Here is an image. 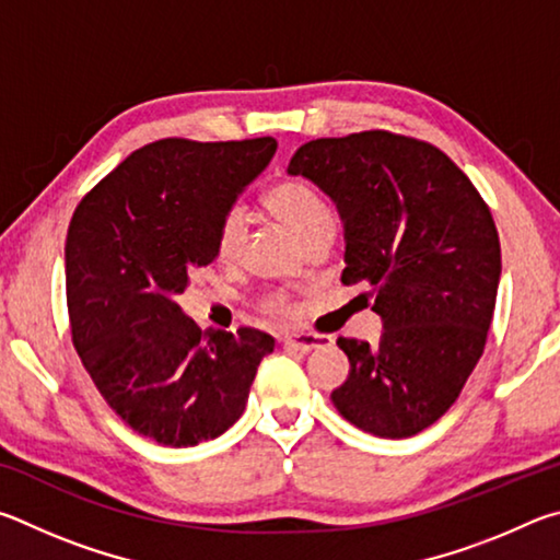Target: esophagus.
<instances>
[{
  "mask_svg": "<svg viewBox=\"0 0 560 560\" xmlns=\"http://www.w3.org/2000/svg\"><path fill=\"white\" fill-rule=\"evenodd\" d=\"M285 345L295 347V349H300V351H312V349H319V347L331 345V337H325V335H310V331H300V335H288V337H285Z\"/></svg>",
  "mask_w": 560,
  "mask_h": 560,
  "instance_id": "esophagus-1",
  "label": "esophagus"
}]
</instances>
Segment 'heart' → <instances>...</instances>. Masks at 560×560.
<instances>
[{
  "mask_svg": "<svg viewBox=\"0 0 560 560\" xmlns=\"http://www.w3.org/2000/svg\"><path fill=\"white\" fill-rule=\"evenodd\" d=\"M265 209H268L275 219L282 221L288 229L298 235V238L310 245L325 235H335V213H331L329 203L325 201L315 186H310L302 179H282L272 184L262 196ZM245 231H248V219L241 206H231L229 211L221 215L219 233H215V250L219 258L233 260L241 253ZM262 310L282 315L290 312V300L282 292H270L262 298Z\"/></svg>",
  "mask_w": 560,
  "mask_h": 560,
  "instance_id": "b5f03b06",
  "label": "heart"
}]
</instances>
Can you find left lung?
Returning a JSON list of instances; mask_svg holds the SVG:
<instances>
[{
	"label": "left lung",
	"mask_w": 560,
	"mask_h": 560,
	"mask_svg": "<svg viewBox=\"0 0 560 560\" xmlns=\"http://www.w3.org/2000/svg\"><path fill=\"white\" fill-rule=\"evenodd\" d=\"M290 174L345 221V285H369L378 345L339 337L349 376L331 404L378 438H410L455 404L487 345L502 248L489 206L445 152L388 130L302 144Z\"/></svg>",
	"instance_id": "8db88e82"
}]
</instances>
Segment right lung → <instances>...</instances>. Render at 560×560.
<instances>
[{"mask_svg":"<svg viewBox=\"0 0 560 560\" xmlns=\"http://www.w3.org/2000/svg\"><path fill=\"white\" fill-rule=\"evenodd\" d=\"M278 142L170 137L135 150L83 196L68 225L66 300L73 347L105 404L170 447L225 433L245 410L265 331H201L174 298L215 260L221 215Z\"/></svg>","mask_w":560,"mask_h":560,"instance_id":"1","label":"right lung"}]
</instances>
